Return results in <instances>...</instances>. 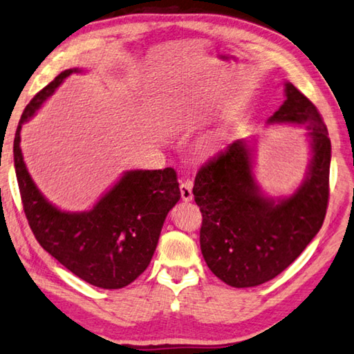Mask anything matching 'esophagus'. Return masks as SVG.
I'll return each instance as SVG.
<instances>
[{"mask_svg":"<svg viewBox=\"0 0 354 354\" xmlns=\"http://www.w3.org/2000/svg\"><path fill=\"white\" fill-rule=\"evenodd\" d=\"M192 189H193V184L190 181L181 183V185H179V190H181V198H183V201H185V203H189V201L193 199Z\"/></svg>","mask_w":354,"mask_h":354,"instance_id":"obj_1","label":"esophagus"}]
</instances>
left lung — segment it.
<instances>
[{"label":"left lung","instance_id":"1","mask_svg":"<svg viewBox=\"0 0 354 354\" xmlns=\"http://www.w3.org/2000/svg\"><path fill=\"white\" fill-rule=\"evenodd\" d=\"M268 124L307 129L311 159L295 193L264 195L247 140L233 141L203 165L193 185L203 213L201 252L213 274L236 288L261 286L283 272L316 236L327 213L331 142L315 104L286 82V101Z\"/></svg>","mask_w":354,"mask_h":354}]
</instances>
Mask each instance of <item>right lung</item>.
I'll return each mask as SVG.
<instances>
[{
    "label": "right lung",
    "instance_id": "1",
    "mask_svg": "<svg viewBox=\"0 0 354 354\" xmlns=\"http://www.w3.org/2000/svg\"><path fill=\"white\" fill-rule=\"evenodd\" d=\"M75 72L81 71L61 72L33 96L21 115L13 141L21 201L35 238L59 264L95 287L122 288L149 267L165 216L181 192L171 167L129 170L87 212H62L48 203L27 171L21 127Z\"/></svg>",
    "mask_w": 354,
    "mask_h": 354
}]
</instances>
